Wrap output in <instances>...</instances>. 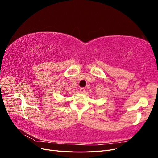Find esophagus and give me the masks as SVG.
I'll use <instances>...</instances> for the list:
<instances>
[{"instance_id":"1","label":"esophagus","mask_w":158,"mask_h":158,"mask_svg":"<svg viewBox=\"0 0 158 158\" xmlns=\"http://www.w3.org/2000/svg\"><path fill=\"white\" fill-rule=\"evenodd\" d=\"M85 92V88H80V93H84Z\"/></svg>"}]
</instances>
